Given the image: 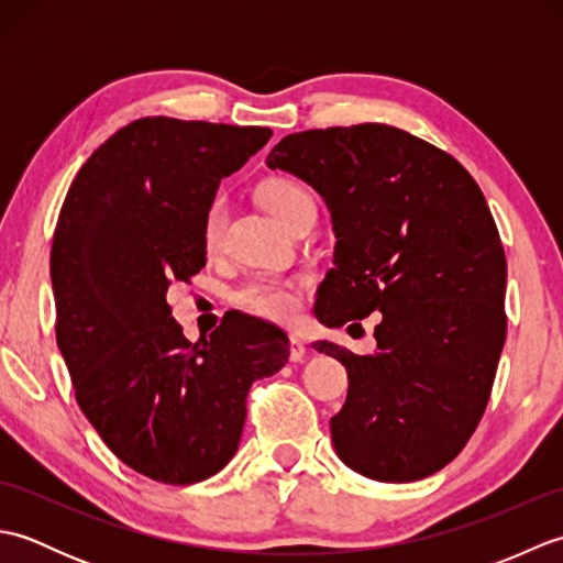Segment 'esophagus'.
Wrapping results in <instances>:
<instances>
[{"label": "esophagus", "mask_w": 563, "mask_h": 563, "mask_svg": "<svg viewBox=\"0 0 563 563\" xmlns=\"http://www.w3.org/2000/svg\"><path fill=\"white\" fill-rule=\"evenodd\" d=\"M290 361L292 363L305 361V341L300 336H290Z\"/></svg>", "instance_id": "obj_1"}]
</instances>
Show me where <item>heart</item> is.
I'll list each match as a JSON object with an SVG mask.
<instances>
[{"label": "heart", "instance_id": "obj_1", "mask_svg": "<svg viewBox=\"0 0 563 563\" xmlns=\"http://www.w3.org/2000/svg\"><path fill=\"white\" fill-rule=\"evenodd\" d=\"M258 200L275 220L288 227L302 210L312 208V198L307 190L285 176H271L258 186ZM227 222V200L214 196L202 218V244L208 251L220 244ZM234 302L246 312L271 319V321H292L302 307L300 283L280 278H261L242 285L234 292Z\"/></svg>", "mask_w": 563, "mask_h": 563}]
</instances>
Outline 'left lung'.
I'll use <instances>...</instances> for the list:
<instances>
[{
	"mask_svg": "<svg viewBox=\"0 0 563 563\" xmlns=\"http://www.w3.org/2000/svg\"><path fill=\"white\" fill-rule=\"evenodd\" d=\"M266 164L331 212L336 266L317 319L351 331L382 312L375 353L314 343L349 373L336 454L367 479H426L479 426L506 343V254L482 188L448 152L379 123L292 133Z\"/></svg>",
	"mask_w": 563,
	"mask_h": 563,
	"instance_id": "1",
	"label": "left lung"
}]
</instances>
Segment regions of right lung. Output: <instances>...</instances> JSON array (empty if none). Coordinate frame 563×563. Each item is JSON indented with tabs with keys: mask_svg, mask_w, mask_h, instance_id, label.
Masks as SVG:
<instances>
[{
	"mask_svg": "<svg viewBox=\"0 0 563 563\" xmlns=\"http://www.w3.org/2000/svg\"><path fill=\"white\" fill-rule=\"evenodd\" d=\"M268 128L140 118L91 154L51 251L55 336L75 397L118 460L154 482L208 479L234 457L256 379L288 363V336L230 314L190 343L166 290L206 266L202 218Z\"/></svg>",
	"mask_w": 563,
	"mask_h": 563,
	"instance_id": "obj_1",
	"label": "right lung"
}]
</instances>
